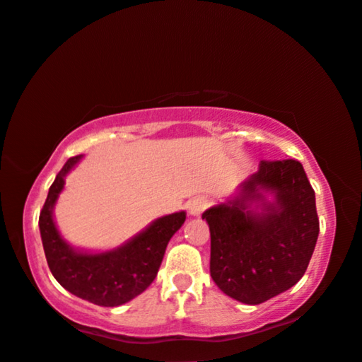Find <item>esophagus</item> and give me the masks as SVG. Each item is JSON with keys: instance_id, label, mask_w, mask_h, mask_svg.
Returning a JSON list of instances; mask_svg holds the SVG:
<instances>
[{"instance_id": "obj_1", "label": "esophagus", "mask_w": 362, "mask_h": 362, "mask_svg": "<svg viewBox=\"0 0 362 362\" xmlns=\"http://www.w3.org/2000/svg\"><path fill=\"white\" fill-rule=\"evenodd\" d=\"M206 205H208V202H206L205 197L193 198V200H190V203H188V213H190V215H193V216L202 215L203 210L206 208Z\"/></svg>"}]
</instances>
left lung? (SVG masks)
<instances>
[{
    "label": "left lung",
    "mask_w": 362,
    "mask_h": 362,
    "mask_svg": "<svg viewBox=\"0 0 362 362\" xmlns=\"http://www.w3.org/2000/svg\"><path fill=\"white\" fill-rule=\"evenodd\" d=\"M272 189L277 207L261 216L247 210L258 188ZM210 225V274L238 302L259 305L293 287L307 271L318 239L315 192L295 159L261 160L236 200L202 215Z\"/></svg>",
    "instance_id": "1"
}]
</instances>
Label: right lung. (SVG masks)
<instances>
[{
  "instance_id": "1",
  "label": "right lung",
  "mask_w": 362,
  "mask_h": 362,
  "mask_svg": "<svg viewBox=\"0 0 362 362\" xmlns=\"http://www.w3.org/2000/svg\"><path fill=\"white\" fill-rule=\"evenodd\" d=\"M80 159L81 156H77L65 162L40 210L39 228L45 259L52 276L69 292L100 307H118L144 292L154 281L167 244L185 221V213L159 218L116 251L103 254L74 251L54 225L52 208L64 188L65 174Z\"/></svg>"
}]
</instances>
